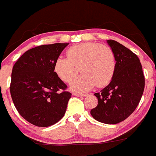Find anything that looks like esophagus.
Segmentation results:
<instances>
[{"mask_svg": "<svg viewBox=\"0 0 156 156\" xmlns=\"http://www.w3.org/2000/svg\"><path fill=\"white\" fill-rule=\"evenodd\" d=\"M73 95L77 96V97H84L87 95V94H82V93H73Z\"/></svg>", "mask_w": 156, "mask_h": 156, "instance_id": "esophagus-1", "label": "esophagus"}]
</instances>
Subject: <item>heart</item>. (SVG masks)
<instances>
[{"instance_id": "1", "label": "heart", "mask_w": 156, "mask_h": 156, "mask_svg": "<svg viewBox=\"0 0 156 156\" xmlns=\"http://www.w3.org/2000/svg\"><path fill=\"white\" fill-rule=\"evenodd\" d=\"M67 58L59 57L54 63V70L62 81L71 83L78 73L82 75L73 82V91H88L94 86L104 87L110 83L116 68L113 49L97 43H83L71 46Z\"/></svg>"}]
</instances>
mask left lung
Listing matches in <instances>:
<instances>
[{
    "mask_svg": "<svg viewBox=\"0 0 156 156\" xmlns=\"http://www.w3.org/2000/svg\"><path fill=\"white\" fill-rule=\"evenodd\" d=\"M107 43L115 53L116 68L110 84L94 94L98 104L90 113L97 121L113 125L124 121L137 108L145 78L137 55L117 41Z\"/></svg>",
    "mask_w": 156,
    "mask_h": 156,
    "instance_id": "left-lung-1",
    "label": "left lung"
}]
</instances>
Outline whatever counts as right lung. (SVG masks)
Returning a JSON list of instances; mask_svg holds the SVG:
<instances>
[{
	"instance_id": "right-lung-1",
	"label": "right lung",
	"mask_w": 156,
	"mask_h": 156,
	"mask_svg": "<svg viewBox=\"0 0 156 156\" xmlns=\"http://www.w3.org/2000/svg\"><path fill=\"white\" fill-rule=\"evenodd\" d=\"M68 43L41 45L26 51L12 67L10 94L19 113L38 127L55 124L65 115L71 93L54 71Z\"/></svg>"
}]
</instances>
